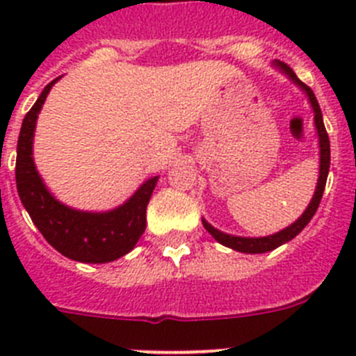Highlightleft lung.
<instances>
[{
  "label": "left lung",
  "instance_id": "8db88e82",
  "mask_svg": "<svg viewBox=\"0 0 356 356\" xmlns=\"http://www.w3.org/2000/svg\"><path fill=\"white\" fill-rule=\"evenodd\" d=\"M276 67H280L282 71L291 78L294 83H298L305 92L308 94V99L312 103L314 106V114H316V127H317V134H319V147H321V168H319V181H317V188H316V194H314L312 201H310V205L308 209L305 210L303 216L291 225L289 228L282 229L278 234L275 235H269V237H259V238H248V237H234V235H226L219 229L213 228L212 225H209L207 221H203V226L207 228L210 235L216 238L217 242H221L222 246H228L235 251H241V253H266V251H271L275 248L282 246L285 242H289L291 238H294L296 235L300 234L301 229L310 222V219L314 217L316 213L317 207L321 203V197H323V193H325V187H326V178H328V171H330V139H328V134H326V128H325V122H323V114H321V108H319V103L316 99V94L314 90L305 85L300 78L296 76V72L289 67L285 62H280L276 60Z\"/></svg>",
  "mask_w": 356,
  "mask_h": 356
}]
</instances>
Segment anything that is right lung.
<instances>
[{
    "mask_svg": "<svg viewBox=\"0 0 356 356\" xmlns=\"http://www.w3.org/2000/svg\"><path fill=\"white\" fill-rule=\"evenodd\" d=\"M49 81L40 92L35 105L24 115L17 140L15 184L24 209L42 237L58 253L85 264H105L130 253L146 229V209L159 176L147 180L143 187L119 209L112 212H78L58 203L44 187L31 159V140L39 110L46 102Z\"/></svg>",
    "mask_w": 356,
    "mask_h": 356,
    "instance_id": "right-lung-1",
    "label": "right lung"
}]
</instances>
